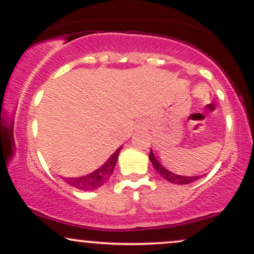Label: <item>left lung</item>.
<instances>
[{
    "label": "left lung",
    "mask_w": 254,
    "mask_h": 254,
    "mask_svg": "<svg viewBox=\"0 0 254 254\" xmlns=\"http://www.w3.org/2000/svg\"><path fill=\"white\" fill-rule=\"evenodd\" d=\"M149 159L151 161V164H153L154 168H155V171L157 173L160 174L162 178H164L165 180H167V182H170L172 184H177V185H186V184H190V183H193L194 180L199 179V176L197 177H183V176H178V174H174L172 173V172L167 171L165 167H162L161 165H160V162L157 161L156 157L154 156L153 151L150 150V154H149Z\"/></svg>",
    "instance_id": "left-lung-1"
}]
</instances>
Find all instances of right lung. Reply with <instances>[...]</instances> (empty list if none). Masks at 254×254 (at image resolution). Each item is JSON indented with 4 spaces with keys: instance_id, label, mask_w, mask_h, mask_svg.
Segmentation results:
<instances>
[{
    "instance_id": "add662e5",
    "label": "right lung",
    "mask_w": 254,
    "mask_h": 254,
    "mask_svg": "<svg viewBox=\"0 0 254 254\" xmlns=\"http://www.w3.org/2000/svg\"><path fill=\"white\" fill-rule=\"evenodd\" d=\"M122 148H119L113 153V155L107 160L105 164L101 166L100 168L97 171H94L93 173L87 174L84 177L80 178H63L64 182L68 185L72 186V188L78 189V190L82 191H90V190H97L98 188H100L101 185H104L107 180L110 179V177L112 176L113 171H115L116 164H117L119 151Z\"/></svg>"
}]
</instances>
